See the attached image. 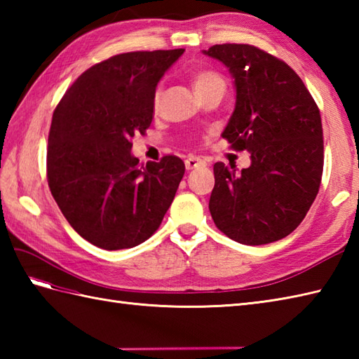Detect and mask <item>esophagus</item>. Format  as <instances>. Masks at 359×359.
<instances>
[{
  "instance_id": "1",
  "label": "esophagus",
  "mask_w": 359,
  "mask_h": 359,
  "mask_svg": "<svg viewBox=\"0 0 359 359\" xmlns=\"http://www.w3.org/2000/svg\"><path fill=\"white\" fill-rule=\"evenodd\" d=\"M205 165V162L202 158H199V157H187V160H185V168L188 171H191V170H196V168H201V166H203Z\"/></svg>"
}]
</instances>
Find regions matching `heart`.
I'll return each mask as SVG.
<instances>
[{"label": "heart", "instance_id": "1", "mask_svg": "<svg viewBox=\"0 0 359 359\" xmlns=\"http://www.w3.org/2000/svg\"><path fill=\"white\" fill-rule=\"evenodd\" d=\"M193 86L196 93H203V90L211 88H225V81L220 75L215 71H197L193 77ZM160 102V89L154 94V108H157Z\"/></svg>", "mask_w": 359, "mask_h": 359}]
</instances>
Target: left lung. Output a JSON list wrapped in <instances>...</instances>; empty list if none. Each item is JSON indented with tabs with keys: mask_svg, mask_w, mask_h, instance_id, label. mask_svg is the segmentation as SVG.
I'll use <instances>...</instances> for the list:
<instances>
[{
	"mask_svg": "<svg viewBox=\"0 0 359 359\" xmlns=\"http://www.w3.org/2000/svg\"><path fill=\"white\" fill-rule=\"evenodd\" d=\"M203 53L224 63L234 80L236 104L222 137L251 158L241 174L215 165L211 217L243 245L279 241L302 222L319 191L318 106L292 67L255 46L216 44Z\"/></svg>",
	"mask_w": 359,
	"mask_h": 359,
	"instance_id": "left-lung-1",
	"label": "left lung"
}]
</instances>
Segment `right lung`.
I'll use <instances>...</instances> for the list:
<instances>
[{
  "label": "right lung",
  "instance_id": "add662e5",
  "mask_svg": "<svg viewBox=\"0 0 359 359\" xmlns=\"http://www.w3.org/2000/svg\"><path fill=\"white\" fill-rule=\"evenodd\" d=\"M185 49L128 52L89 67L53 111L50 193L83 239L103 250L149 239L185 174L175 156L139 163L131 139L154 118L160 79Z\"/></svg>",
  "mask_w": 359,
  "mask_h": 359
}]
</instances>
